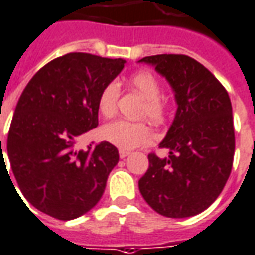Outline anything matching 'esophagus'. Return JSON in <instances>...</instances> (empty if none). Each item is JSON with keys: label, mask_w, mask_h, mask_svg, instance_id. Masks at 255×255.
<instances>
[{"label": "esophagus", "mask_w": 255, "mask_h": 255, "mask_svg": "<svg viewBox=\"0 0 255 255\" xmlns=\"http://www.w3.org/2000/svg\"><path fill=\"white\" fill-rule=\"evenodd\" d=\"M129 153H131L129 150H126V149H120V150H119V155H120L121 159H124V157H127L128 155H129Z\"/></svg>", "instance_id": "obj_1"}]
</instances>
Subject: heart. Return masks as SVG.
Returning a JSON list of instances; mask_svg holds the SVG:
<instances>
[{
    "label": "heart",
    "instance_id": "heart-1",
    "mask_svg": "<svg viewBox=\"0 0 255 255\" xmlns=\"http://www.w3.org/2000/svg\"><path fill=\"white\" fill-rule=\"evenodd\" d=\"M131 91L145 99L139 117H146L155 126H164L169 120V102L160 96L162 85L150 71H136L128 78ZM120 92L117 85L107 84L103 86L98 98V110L105 119H112L119 109ZM102 136L120 149H134L148 143L152 139V131L146 121L117 120L106 124L102 128Z\"/></svg>",
    "mask_w": 255,
    "mask_h": 255
}]
</instances>
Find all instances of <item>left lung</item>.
<instances>
[{"label": "left lung", "mask_w": 255, "mask_h": 255, "mask_svg": "<svg viewBox=\"0 0 255 255\" xmlns=\"http://www.w3.org/2000/svg\"><path fill=\"white\" fill-rule=\"evenodd\" d=\"M171 85L177 112L138 183L143 200L167 218H188L214 202L233 166L235 127L228 91L201 62L184 54L143 57Z\"/></svg>", "instance_id": "1"}]
</instances>
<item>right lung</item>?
<instances>
[{"label":"right lung","instance_id":"obj_1","mask_svg":"<svg viewBox=\"0 0 255 255\" xmlns=\"http://www.w3.org/2000/svg\"><path fill=\"white\" fill-rule=\"evenodd\" d=\"M124 62L69 53L46 64L26 85L12 117L6 152L20 191L36 209L71 221L102 198L119 150L106 141L79 150L75 142L98 127L99 93Z\"/></svg>","mask_w":255,"mask_h":255}]
</instances>
